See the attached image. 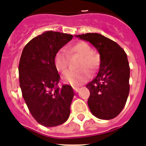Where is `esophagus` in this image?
<instances>
[{"instance_id":"34e87169","label":"esophagus","mask_w":146,"mask_h":146,"mask_svg":"<svg viewBox=\"0 0 146 146\" xmlns=\"http://www.w3.org/2000/svg\"><path fill=\"white\" fill-rule=\"evenodd\" d=\"M73 90H74V91H75L76 93H77V92L79 90V88H73Z\"/></svg>"}]
</instances>
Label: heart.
<instances>
[{
  "instance_id": "heart-1",
  "label": "heart",
  "mask_w": 146,
  "mask_h": 146,
  "mask_svg": "<svg viewBox=\"0 0 146 146\" xmlns=\"http://www.w3.org/2000/svg\"><path fill=\"white\" fill-rule=\"evenodd\" d=\"M67 53L70 56H80L78 62V67L80 69L67 71L64 74L62 79L64 82L73 86H77L88 79L87 70L93 72L97 68L100 62V56L92 51L90 45L84 41H78L70 45L67 50ZM68 54L64 50H60L55 55V67L59 72L64 73L67 70L69 58Z\"/></svg>"
}]
</instances>
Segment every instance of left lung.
I'll use <instances>...</instances> for the list:
<instances>
[{
    "mask_svg": "<svg viewBox=\"0 0 146 146\" xmlns=\"http://www.w3.org/2000/svg\"><path fill=\"white\" fill-rule=\"evenodd\" d=\"M89 41L100 53V70L86 85L90 90V111L101 119L117 117L124 108L129 94L130 67L124 50L115 41L99 33L76 35Z\"/></svg>",
    "mask_w": 146,
    "mask_h": 146,
    "instance_id": "8db88e82",
    "label": "left lung"
}]
</instances>
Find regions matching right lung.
<instances>
[{
	"label": "right lung",
	"mask_w": 146,
	"mask_h": 146,
	"mask_svg": "<svg viewBox=\"0 0 146 146\" xmlns=\"http://www.w3.org/2000/svg\"><path fill=\"white\" fill-rule=\"evenodd\" d=\"M73 35L46 31L24 46L18 73L22 96L29 112L39 124L54 127L69 118L74 96L72 87L58 86L60 76L55 67V55Z\"/></svg>",
	"instance_id": "obj_1"
}]
</instances>
